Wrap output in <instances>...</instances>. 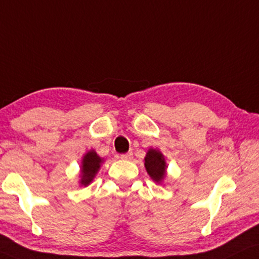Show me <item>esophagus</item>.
<instances>
[{"label":"esophagus","instance_id":"34e87169","mask_svg":"<svg viewBox=\"0 0 259 259\" xmlns=\"http://www.w3.org/2000/svg\"><path fill=\"white\" fill-rule=\"evenodd\" d=\"M132 157H133L132 152H127V154H122L120 156L121 159H131Z\"/></svg>","mask_w":259,"mask_h":259}]
</instances>
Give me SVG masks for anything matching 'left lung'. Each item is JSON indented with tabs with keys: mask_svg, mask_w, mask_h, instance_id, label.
Listing matches in <instances>:
<instances>
[{
	"mask_svg": "<svg viewBox=\"0 0 259 259\" xmlns=\"http://www.w3.org/2000/svg\"><path fill=\"white\" fill-rule=\"evenodd\" d=\"M144 165L149 177L155 181L156 184L161 185L167 177V162H165L164 155L158 149L150 148L146 152L144 158Z\"/></svg>",
	"mask_w": 259,
	"mask_h": 259,
	"instance_id": "left-lung-1",
	"label": "left lung"
}]
</instances>
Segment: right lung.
Here are the masks:
<instances>
[{
    "label": "right lung",
    "instance_id": "1",
    "mask_svg": "<svg viewBox=\"0 0 259 259\" xmlns=\"http://www.w3.org/2000/svg\"><path fill=\"white\" fill-rule=\"evenodd\" d=\"M104 158H102L94 149L89 150L82 156L80 163V174H79V185L80 186H89L97 175L98 170L101 169Z\"/></svg>",
    "mask_w": 259,
    "mask_h": 259
}]
</instances>
